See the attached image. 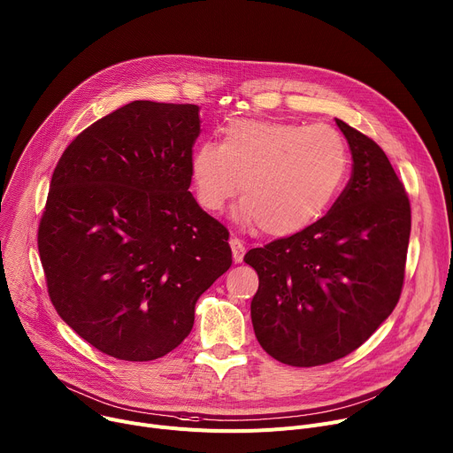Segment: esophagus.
<instances>
[{
	"label": "esophagus",
	"mask_w": 453,
	"mask_h": 453,
	"mask_svg": "<svg viewBox=\"0 0 453 453\" xmlns=\"http://www.w3.org/2000/svg\"><path fill=\"white\" fill-rule=\"evenodd\" d=\"M230 248H232V256H234V261L235 263H241L242 257H244V242L239 239V237H232L230 239Z\"/></svg>",
	"instance_id": "1"
}]
</instances>
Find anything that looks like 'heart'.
Listing matches in <instances>:
<instances>
[{"instance_id": "1", "label": "heart", "mask_w": 453, "mask_h": 453, "mask_svg": "<svg viewBox=\"0 0 453 453\" xmlns=\"http://www.w3.org/2000/svg\"><path fill=\"white\" fill-rule=\"evenodd\" d=\"M349 167L342 134L324 124L235 119L221 143L196 145L190 176L197 205L219 214L239 194V219L286 237L303 232L331 207Z\"/></svg>"}]
</instances>
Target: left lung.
Here are the masks:
<instances>
[{
    "label": "left lung",
    "instance_id": "1",
    "mask_svg": "<svg viewBox=\"0 0 453 453\" xmlns=\"http://www.w3.org/2000/svg\"><path fill=\"white\" fill-rule=\"evenodd\" d=\"M353 174L329 212L254 248L252 324L280 364L315 367L353 353L392 313L405 282L411 201L383 149L336 119Z\"/></svg>",
    "mask_w": 453,
    "mask_h": 453
}]
</instances>
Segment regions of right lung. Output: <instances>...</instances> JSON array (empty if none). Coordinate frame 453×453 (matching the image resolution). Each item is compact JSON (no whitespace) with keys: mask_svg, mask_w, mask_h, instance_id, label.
<instances>
[{"mask_svg":"<svg viewBox=\"0 0 453 453\" xmlns=\"http://www.w3.org/2000/svg\"><path fill=\"white\" fill-rule=\"evenodd\" d=\"M196 104L134 100L86 127L50 181L37 248L59 317L100 353L149 362L194 326L232 265L228 230L196 203Z\"/></svg>","mask_w":453,"mask_h":453,"instance_id":"add662e5","label":"right lung"}]
</instances>
